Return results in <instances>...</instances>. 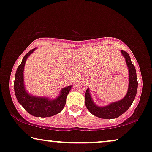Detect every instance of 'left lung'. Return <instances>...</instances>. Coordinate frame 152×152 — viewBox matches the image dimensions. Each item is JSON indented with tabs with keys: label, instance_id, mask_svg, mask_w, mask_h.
Masks as SVG:
<instances>
[{
	"label": "left lung",
	"instance_id": "8db88e82",
	"mask_svg": "<svg viewBox=\"0 0 152 152\" xmlns=\"http://www.w3.org/2000/svg\"><path fill=\"white\" fill-rule=\"evenodd\" d=\"M121 54L125 58L126 64L129 69V88L127 93L122 99L111 102L105 106L96 105L90 94L88 87L85 94V105L92 115L101 119H112L119 117L125 112L133 103L137 90V80L135 68L132 64L129 54L126 52L121 50Z\"/></svg>",
	"mask_w": 152,
	"mask_h": 152
}]
</instances>
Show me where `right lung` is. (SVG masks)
<instances>
[{
	"mask_svg": "<svg viewBox=\"0 0 152 152\" xmlns=\"http://www.w3.org/2000/svg\"><path fill=\"white\" fill-rule=\"evenodd\" d=\"M33 49L25 55L21 64L18 66L15 77V93L21 105L31 115L36 117H50L62 111L66 105L67 96L72 85L61 89L58 96L54 98L46 96H33L26 89L23 78L24 66L28 56L36 50Z\"/></svg>",
	"mask_w": 152,
	"mask_h": 152,
	"instance_id": "add662e5",
	"label": "right lung"
}]
</instances>
